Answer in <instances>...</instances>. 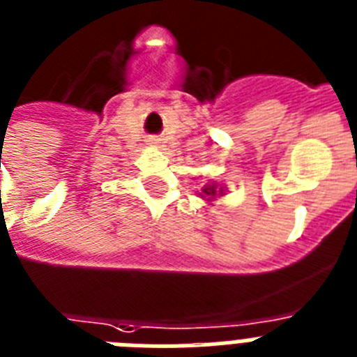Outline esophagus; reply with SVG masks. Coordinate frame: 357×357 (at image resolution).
<instances>
[{
	"instance_id": "34e87169",
	"label": "esophagus",
	"mask_w": 357,
	"mask_h": 357,
	"mask_svg": "<svg viewBox=\"0 0 357 357\" xmlns=\"http://www.w3.org/2000/svg\"><path fill=\"white\" fill-rule=\"evenodd\" d=\"M149 142H151V145H158V143H160V139H158V137H151Z\"/></svg>"
}]
</instances>
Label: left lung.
Returning a JSON list of instances; mask_svg holds the SVG:
<instances>
[{
	"mask_svg": "<svg viewBox=\"0 0 357 357\" xmlns=\"http://www.w3.org/2000/svg\"><path fill=\"white\" fill-rule=\"evenodd\" d=\"M199 196L205 197V199H214L215 196H223V187L220 188V185L215 183H206L205 187L202 188Z\"/></svg>",
	"mask_w": 357,
	"mask_h": 357,
	"instance_id": "left-lung-1",
	"label": "left lung"
}]
</instances>
